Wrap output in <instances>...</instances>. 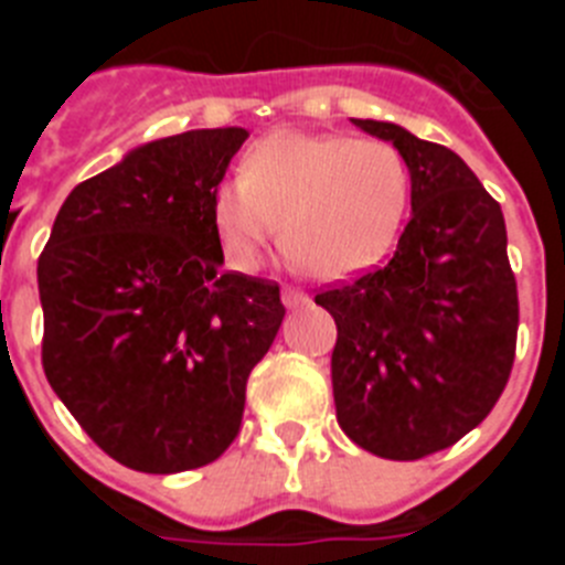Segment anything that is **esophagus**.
<instances>
[{
	"label": "esophagus",
	"instance_id": "1",
	"mask_svg": "<svg viewBox=\"0 0 565 565\" xmlns=\"http://www.w3.org/2000/svg\"><path fill=\"white\" fill-rule=\"evenodd\" d=\"M308 302V294H302L299 288H282V306L286 308H302Z\"/></svg>",
	"mask_w": 565,
	"mask_h": 565
}]
</instances>
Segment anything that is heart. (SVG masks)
<instances>
[{"mask_svg":"<svg viewBox=\"0 0 565 565\" xmlns=\"http://www.w3.org/2000/svg\"><path fill=\"white\" fill-rule=\"evenodd\" d=\"M407 203L411 169L393 143L277 129L248 149L239 178L217 183L212 221L239 271H257L282 223L299 268L344 279L382 259Z\"/></svg>","mask_w":565,"mask_h":565,"instance_id":"obj_1","label":"heart"}]
</instances>
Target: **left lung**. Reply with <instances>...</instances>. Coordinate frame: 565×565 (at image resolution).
I'll list each match as a JSON object with an SVG mask.
<instances>
[{
    "instance_id": "obj_1",
    "label": "left lung",
    "mask_w": 565,
    "mask_h": 565,
    "mask_svg": "<svg viewBox=\"0 0 565 565\" xmlns=\"http://www.w3.org/2000/svg\"><path fill=\"white\" fill-rule=\"evenodd\" d=\"M411 169L396 254L319 291L337 322L331 382L344 436L391 461L447 450L489 416L512 373L518 282L498 201L452 149L353 118Z\"/></svg>"
}]
</instances>
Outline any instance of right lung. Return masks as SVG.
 I'll return each instance as SVG.
<instances>
[{
    "label": "right lung",
    "mask_w": 565,
    "mask_h": 565,
    "mask_svg": "<svg viewBox=\"0 0 565 565\" xmlns=\"http://www.w3.org/2000/svg\"><path fill=\"white\" fill-rule=\"evenodd\" d=\"M246 129H192L78 183L39 257L42 364L82 430L138 472L212 463L286 306L271 279L221 271L212 192Z\"/></svg>",
    "instance_id": "right-lung-1"
}]
</instances>
